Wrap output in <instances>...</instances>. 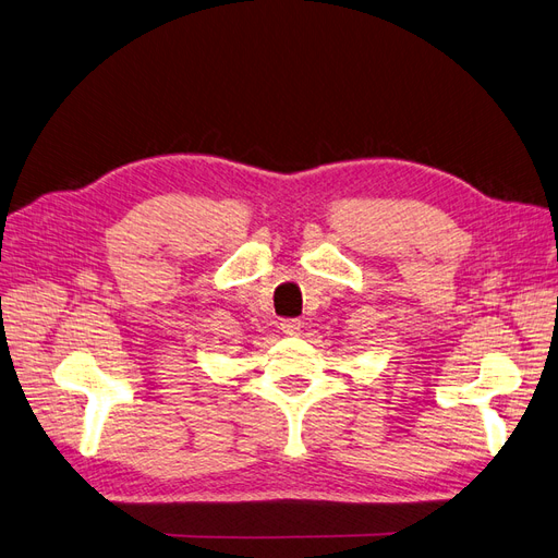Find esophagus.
I'll return each mask as SVG.
<instances>
[{
	"instance_id": "esophagus-1",
	"label": "esophagus",
	"mask_w": 558,
	"mask_h": 558,
	"mask_svg": "<svg viewBox=\"0 0 558 558\" xmlns=\"http://www.w3.org/2000/svg\"><path fill=\"white\" fill-rule=\"evenodd\" d=\"M279 328H281L283 335H298L300 328H302V323H300L298 318H283V320L279 323Z\"/></svg>"
}]
</instances>
